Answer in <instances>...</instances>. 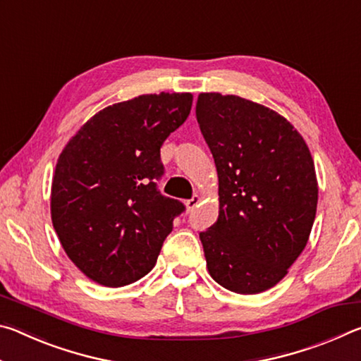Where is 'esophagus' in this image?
<instances>
[{
	"label": "esophagus",
	"mask_w": 361,
	"mask_h": 361,
	"mask_svg": "<svg viewBox=\"0 0 361 361\" xmlns=\"http://www.w3.org/2000/svg\"><path fill=\"white\" fill-rule=\"evenodd\" d=\"M199 202H200L199 195H192L191 199H188L186 202H185V204H186V209H188V210H192V209H195V207L199 205Z\"/></svg>",
	"instance_id": "1"
}]
</instances>
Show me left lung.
Returning a JSON list of instances; mask_svg holds the SVG:
<instances>
[{
	"instance_id": "left-lung-1",
	"label": "left lung",
	"mask_w": 361,
	"mask_h": 361,
	"mask_svg": "<svg viewBox=\"0 0 361 361\" xmlns=\"http://www.w3.org/2000/svg\"><path fill=\"white\" fill-rule=\"evenodd\" d=\"M195 118L219 183L218 221L199 234L207 267L226 290L266 291L286 276L312 231V156L283 116L242 97L200 94Z\"/></svg>"
}]
</instances>
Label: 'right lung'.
Instances as JSON below:
<instances>
[{
	"instance_id": "right-lung-1",
	"label": "right lung",
	"mask_w": 361,
	"mask_h": 361,
	"mask_svg": "<svg viewBox=\"0 0 361 361\" xmlns=\"http://www.w3.org/2000/svg\"><path fill=\"white\" fill-rule=\"evenodd\" d=\"M191 94L116 103L79 129L60 154L51 215L79 271L105 286L137 282L154 267L180 200L157 189L161 146L191 111Z\"/></svg>"
}]
</instances>
